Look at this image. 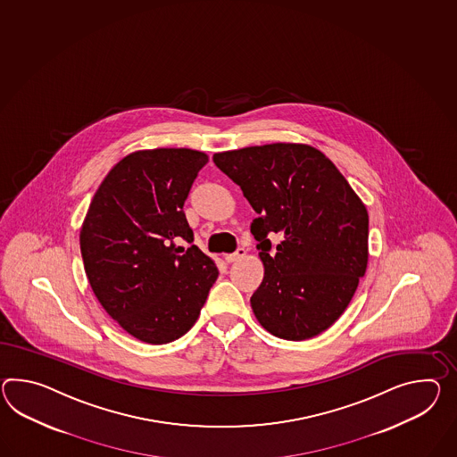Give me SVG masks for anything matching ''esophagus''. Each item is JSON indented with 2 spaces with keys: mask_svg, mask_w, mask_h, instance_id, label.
<instances>
[{
  "mask_svg": "<svg viewBox=\"0 0 457 457\" xmlns=\"http://www.w3.org/2000/svg\"><path fill=\"white\" fill-rule=\"evenodd\" d=\"M245 256V247H237L234 253H231V254H226L224 256V259L228 261V262H236V261H239L241 257Z\"/></svg>",
  "mask_w": 457,
  "mask_h": 457,
  "instance_id": "1",
  "label": "esophagus"
}]
</instances>
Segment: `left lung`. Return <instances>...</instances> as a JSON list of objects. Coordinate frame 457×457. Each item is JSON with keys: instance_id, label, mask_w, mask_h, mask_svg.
I'll return each mask as SVG.
<instances>
[{"instance_id": "obj_1", "label": "left lung", "mask_w": 457, "mask_h": 457, "mask_svg": "<svg viewBox=\"0 0 457 457\" xmlns=\"http://www.w3.org/2000/svg\"><path fill=\"white\" fill-rule=\"evenodd\" d=\"M257 212L251 233L264 278L251 297L259 323L278 338L307 340L345 312L368 262V212L317 148L247 146L212 156ZM283 241L274 248L268 236Z\"/></svg>"}]
</instances>
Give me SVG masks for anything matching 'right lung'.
Segmentation results:
<instances>
[{"mask_svg":"<svg viewBox=\"0 0 457 457\" xmlns=\"http://www.w3.org/2000/svg\"><path fill=\"white\" fill-rule=\"evenodd\" d=\"M203 152L156 148L120 160L96 191L80 229L90 287L127 334L162 345L195 325L218 268L198 245L183 204ZM188 242L185 250L174 245Z\"/></svg>","mask_w":457,"mask_h":457,"instance_id":"1","label":"right lung"}]
</instances>
